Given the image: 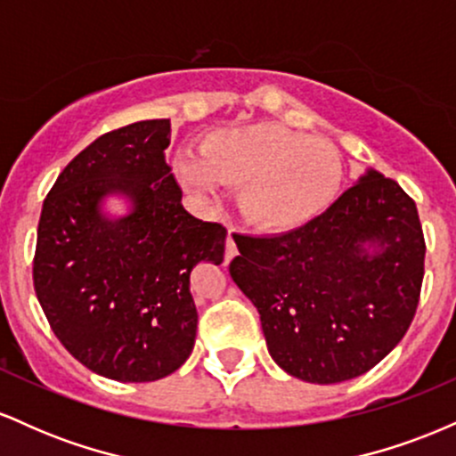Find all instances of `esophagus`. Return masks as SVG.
Here are the masks:
<instances>
[{
	"label": "esophagus",
	"mask_w": 456,
	"mask_h": 456,
	"mask_svg": "<svg viewBox=\"0 0 456 456\" xmlns=\"http://www.w3.org/2000/svg\"><path fill=\"white\" fill-rule=\"evenodd\" d=\"M235 255H238V246H235V232L232 229L227 235V253H224V259L232 261Z\"/></svg>",
	"instance_id": "34e87169"
}]
</instances>
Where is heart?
Masks as SVG:
<instances>
[{"mask_svg": "<svg viewBox=\"0 0 456 456\" xmlns=\"http://www.w3.org/2000/svg\"><path fill=\"white\" fill-rule=\"evenodd\" d=\"M203 160L180 154L175 174L188 192L216 201L218 182L240 186L238 206L255 229L287 233L322 216L343 182L338 150L279 122H253L212 133Z\"/></svg>", "mask_w": 456, "mask_h": 456, "instance_id": "1", "label": "heart"}]
</instances>
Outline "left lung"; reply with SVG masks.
<instances>
[{"mask_svg": "<svg viewBox=\"0 0 456 456\" xmlns=\"http://www.w3.org/2000/svg\"><path fill=\"white\" fill-rule=\"evenodd\" d=\"M229 274L253 302L276 364L308 384L373 369L410 328L425 276L416 203L366 169L322 216L279 235H235Z\"/></svg>", "mask_w": 456, "mask_h": 456, "instance_id": "obj_1", "label": "left lung"}]
</instances>
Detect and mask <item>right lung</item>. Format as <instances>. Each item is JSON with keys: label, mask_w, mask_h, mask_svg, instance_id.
I'll return each instance as SVG.
<instances>
[{"label": "right lung", "mask_w": 456, "mask_h": 456, "mask_svg": "<svg viewBox=\"0 0 456 456\" xmlns=\"http://www.w3.org/2000/svg\"><path fill=\"white\" fill-rule=\"evenodd\" d=\"M169 137V119L102 134L68 162L40 214V306L68 352L115 381H156L186 362L197 337L191 272L224 257L227 229L182 206ZM113 198L124 213L108 210Z\"/></svg>", "instance_id": "right-lung-1"}]
</instances>
